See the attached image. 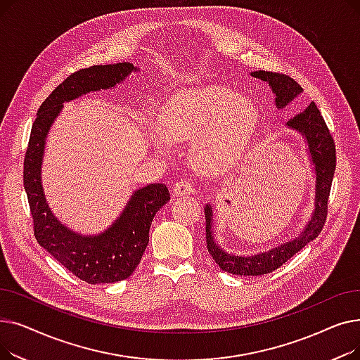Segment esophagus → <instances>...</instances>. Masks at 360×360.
<instances>
[{
    "instance_id": "34e87169",
    "label": "esophagus",
    "mask_w": 360,
    "mask_h": 360,
    "mask_svg": "<svg viewBox=\"0 0 360 360\" xmlns=\"http://www.w3.org/2000/svg\"><path fill=\"white\" fill-rule=\"evenodd\" d=\"M174 191H175V195H185V194H191L194 191V188H193L191 181L181 179L175 184Z\"/></svg>"
}]
</instances>
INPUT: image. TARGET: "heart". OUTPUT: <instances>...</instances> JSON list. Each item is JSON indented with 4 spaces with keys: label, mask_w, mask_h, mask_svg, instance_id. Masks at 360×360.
Masks as SVG:
<instances>
[{
    "label": "heart",
    "mask_w": 360,
    "mask_h": 360,
    "mask_svg": "<svg viewBox=\"0 0 360 360\" xmlns=\"http://www.w3.org/2000/svg\"><path fill=\"white\" fill-rule=\"evenodd\" d=\"M257 122L255 105L236 91L217 86L188 89L163 106L151 144L169 153L172 141L194 140V166L204 174H219L240 155Z\"/></svg>",
    "instance_id": "heart-1"
}]
</instances>
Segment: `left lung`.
<instances>
[{
    "instance_id": "1",
    "label": "left lung",
    "mask_w": 360,
    "mask_h": 360,
    "mask_svg": "<svg viewBox=\"0 0 360 360\" xmlns=\"http://www.w3.org/2000/svg\"><path fill=\"white\" fill-rule=\"evenodd\" d=\"M252 77L267 82L276 96V106L283 109L290 103L297 94H300L302 87L286 74L273 71H254ZM288 127L296 129L305 137L309 148V155L315 169V209L311 220L305 226L299 236L295 239L281 243L267 252L240 257L226 252L216 243L213 236V210L212 205L204 207L205 213V242L207 250L216 261L217 266L223 270L238 276H262L277 270L288 259H290L296 252L314 240L324 228L328 209V197L331 190V182L335 170V146L330 134V129L321 115L319 109L312 102L309 106L299 112L292 120L288 121Z\"/></svg>"
}]
</instances>
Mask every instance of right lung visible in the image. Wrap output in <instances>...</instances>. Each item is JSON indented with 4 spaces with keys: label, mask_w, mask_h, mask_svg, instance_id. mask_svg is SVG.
<instances>
[{
    "label": "right lung",
    "mask_w": 360,
    "mask_h": 360,
    "mask_svg": "<svg viewBox=\"0 0 360 360\" xmlns=\"http://www.w3.org/2000/svg\"><path fill=\"white\" fill-rule=\"evenodd\" d=\"M137 70L129 63H118L72 72L37 110L25 156L23 182L36 240L71 274L90 285L121 281L134 273L148 243L151 220L170 200V194L166 185L150 184L131 195L121 216L105 232L96 236L75 233L52 214L44 194L41 167L45 140L64 102L112 89Z\"/></svg>",
    "instance_id": "obj_1"
}]
</instances>
